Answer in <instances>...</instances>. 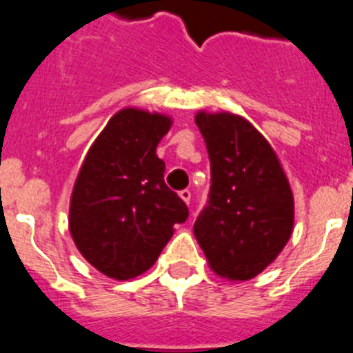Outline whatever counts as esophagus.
Instances as JSON below:
<instances>
[{"instance_id":"1","label":"esophagus","mask_w":353,"mask_h":353,"mask_svg":"<svg viewBox=\"0 0 353 353\" xmlns=\"http://www.w3.org/2000/svg\"><path fill=\"white\" fill-rule=\"evenodd\" d=\"M179 197L183 199V201H185L186 204H190V199H192V192H190V190H181Z\"/></svg>"}]
</instances>
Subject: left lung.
I'll list each match as a JSON object with an SVG mask.
<instances>
[{"mask_svg":"<svg viewBox=\"0 0 353 353\" xmlns=\"http://www.w3.org/2000/svg\"><path fill=\"white\" fill-rule=\"evenodd\" d=\"M208 147L211 186L194 234L211 270L249 281L275 261L293 232L290 183L268 140L229 112L195 115Z\"/></svg>","mask_w":353,"mask_h":353,"instance_id":"left-lung-1","label":"left lung"}]
</instances>
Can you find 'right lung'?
<instances>
[{
	"instance_id": "1",
	"label": "right lung",
	"mask_w": 353,
	"mask_h": 353,
	"mask_svg": "<svg viewBox=\"0 0 353 353\" xmlns=\"http://www.w3.org/2000/svg\"><path fill=\"white\" fill-rule=\"evenodd\" d=\"M172 125L161 113L124 108L88 149L70 195L69 231L81 256L106 277L128 281L151 268L188 219L165 185L156 147Z\"/></svg>"
}]
</instances>
